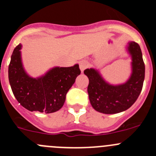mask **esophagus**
Listing matches in <instances>:
<instances>
[{"instance_id":"obj_1","label":"esophagus","mask_w":156,"mask_h":156,"mask_svg":"<svg viewBox=\"0 0 156 156\" xmlns=\"http://www.w3.org/2000/svg\"><path fill=\"white\" fill-rule=\"evenodd\" d=\"M88 67V62H86V61H81V62H80L79 68H80V70L81 71V72H83V71H84V70L86 69Z\"/></svg>"}]
</instances>
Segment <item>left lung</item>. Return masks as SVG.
I'll return each instance as SVG.
<instances>
[{
  "mask_svg": "<svg viewBox=\"0 0 156 156\" xmlns=\"http://www.w3.org/2000/svg\"><path fill=\"white\" fill-rule=\"evenodd\" d=\"M127 51L132 57V75L122 85H113L105 81L98 71L87 68L84 73L89 84L88 93L94 110L104 114L122 112L131 107L140 94L145 79V64L139 44L129 42Z\"/></svg>",
  "mask_w": 156,
  "mask_h": 156,
  "instance_id": "1",
  "label": "left lung"
}]
</instances>
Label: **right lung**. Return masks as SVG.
Wrapping results in <instances>:
<instances>
[{
    "mask_svg": "<svg viewBox=\"0 0 156 156\" xmlns=\"http://www.w3.org/2000/svg\"><path fill=\"white\" fill-rule=\"evenodd\" d=\"M21 49V44L14 48L8 67V78L14 97L30 112L52 113L58 111L65 103L67 92L81 74L79 65L55 67L43 76L31 78L23 67Z\"/></svg>",
    "mask_w": 156,
    "mask_h": 156,
    "instance_id": "add662e5",
    "label": "right lung"
}]
</instances>
